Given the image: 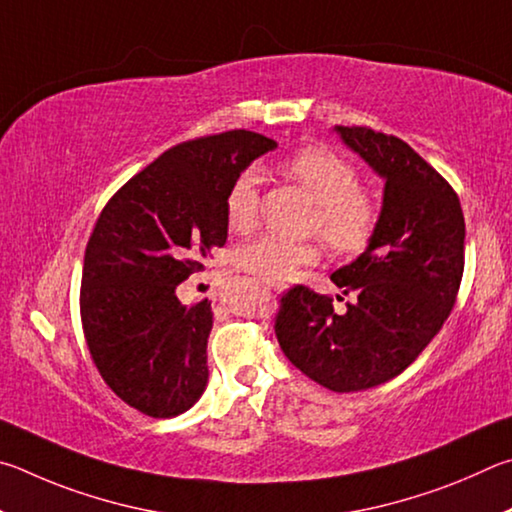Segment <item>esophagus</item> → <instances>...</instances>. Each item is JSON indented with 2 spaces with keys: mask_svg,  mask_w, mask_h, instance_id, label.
<instances>
[{
  "mask_svg": "<svg viewBox=\"0 0 512 512\" xmlns=\"http://www.w3.org/2000/svg\"><path fill=\"white\" fill-rule=\"evenodd\" d=\"M272 288L279 290V292H285V290H288V285H272Z\"/></svg>",
  "mask_w": 512,
  "mask_h": 512,
  "instance_id": "1",
  "label": "esophagus"
}]
</instances>
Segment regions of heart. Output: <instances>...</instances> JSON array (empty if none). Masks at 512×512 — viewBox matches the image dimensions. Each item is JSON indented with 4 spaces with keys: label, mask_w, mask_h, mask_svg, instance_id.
Listing matches in <instances>:
<instances>
[{
    "label": "heart",
    "mask_w": 512,
    "mask_h": 512,
    "mask_svg": "<svg viewBox=\"0 0 512 512\" xmlns=\"http://www.w3.org/2000/svg\"><path fill=\"white\" fill-rule=\"evenodd\" d=\"M312 202L317 204L310 229L319 233L339 254H357L373 238L380 206L373 193L357 186V170L337 152L312 146L303 148L283 164ZM258 175L245 170L231 184L224 202V215L231 231L247 233L256 224ZM321 256L317 242H290L276 236H261L238 249L242 270L270 285L294 281L303 267L315 265Z\"/></svg>",
    "instance_id": "heart-1"
}]
</instances>
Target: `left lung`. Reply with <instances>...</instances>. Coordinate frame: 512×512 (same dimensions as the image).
<instances>
[{"instance_id":"obj_1","label":"left lung","mask_w":512,"mask_h":512,"mask_svg":"<svg viewBox=\"0 0 512 512\" xmlns=\"http://www.w3.org/2000/svg\"><path fill=\"white\" fill-rule=\"evenodd\" d=\"M333 132L384 179L378 227L330 276L355 294L344 315L330 297L297 285L281 299L276 337L310 380L351 393L396 378L443 328L463 276L465 222L452 186L405 141L371 128Z\"/></svg>"}]
</instances>
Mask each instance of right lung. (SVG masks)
I'll return each mask as SVG.
<instances>
[{"label": "right lung", "instance_id": "1", "mask_svg": "<svg viewBox=\"0 0 512 512\" xmlns=\"http://www.w3.org/2000/svg\"><path fill=\"white\" fill-rule=\"evenodd\" d=\"M279 143L231 130L179 143L114 193L85 249L80 317L96 369L152 418L191 409L209 382L211 301L177 285L227 242L224 202L251 161Z\"/></svg>", "mask_w": 512, "mask_h": 512}]
</instances>
